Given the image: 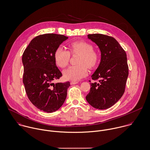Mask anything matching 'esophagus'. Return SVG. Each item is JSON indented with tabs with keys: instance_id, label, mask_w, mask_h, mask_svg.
<instances>
[{
	"instance_id": "1",
	"label": "esophagus",
	"mask_w": 150,
	"mask_h": 150,
	"mask_svg": "<svg viewBox=\"0 0 150 150\" xmlns=\"http://www.w3.org/2000/svg\"><path fill=\"white\" fill-rule=\"evenodd\" d=\"M78 83V82H76V81H71V85H75Z\"/></svg>"
}]
</instances>
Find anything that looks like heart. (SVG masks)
<instances>
[{
	"label": "heart",
	"mask_w": 150,
	"mask_h": 150,
	"mask_svg": "<svg viewBox=\"0 0 150 150\" xmlns=\"http://www.w3.org/2000/svg\"><path fill=\"white\" fill-rule=\"evenodd\" d=\"M71 54H81L76 65H72L64 71V76L66 79L78 81L85 77L88 73V68L94 67L98 63L99 57L97 53L94 51L93 46L85 41H76L68 45ZM54 61L57 66L61 68L67 67L70 60V53L63 47H58L54 54Z\"/></svg>",
	"instance_id": "obj_1"
}]
</instances>
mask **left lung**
I'll return each mask as SVG.
<instances>
[{
  "mask_svg": "<svg viewBox=\"0 0 150 150\" xmlns=\"http://www.w3.org/2000/svg\"><path fill=\"white\" fill-rule=\"evenodd\" d=\"M88 38L94 42L101 52L99 66L91 75L90 92L86 97L93 107L107 109L114 105L123 96L129 75L125 51L113 37L100 34H89Z\"/></svg>",
  "mask_w": 150,
  "mask_h": 150,
  "instance_id": "1",
  "label": "left lung"
}]
</instances>
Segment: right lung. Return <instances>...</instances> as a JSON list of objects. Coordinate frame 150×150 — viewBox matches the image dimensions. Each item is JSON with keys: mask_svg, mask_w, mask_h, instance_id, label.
Wrapping results in <instances>:
<instances>
[{"mask_svg": "<svg viewBox=\"0 0 150 150\" xmlns=\"http://www.w3.org/2000/svg\"><path fill=\"white\" fill-rule=\"evenodd\" d=\"M68 39L56 33H46L34 38L22 57L23 83L30 102L46 112L58 110L64 103L69 82L54 83L62 74L54 58L56 49Z\"/></svg>", "mask_w": 150, "mask_h": 150, "instance_id": "1", "label": "right lung"}]
</instances>
